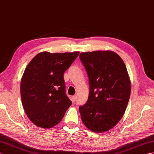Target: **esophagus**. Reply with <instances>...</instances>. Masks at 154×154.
I'll list each match as a JSON object with an SVG mask.
<instances>
[{
  "instance_id": "esophagus-1",
  "label": "esophagus",
  "mask_w": 154,
  "mask_h": 154,
  "mask_svg": "<svg viewBox=\"0 0 154 154\" xmlns=\"http://www.w3.org/2000/svg\"><path fill=\"white\" fill-rule=\"evenodd\" d=\"M76 99H77V96H73L72 97V100L73 102H75L76 101Z\"/></svg>"
}]
</instances>
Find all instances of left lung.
<instances>
[{"label":"left lung","mask_w":154,"mask_h":154,"mask_svg":"<svg viewBox=\"0 0 154 154\" xmlns=\"http://www.w3.org/2000/svg\"><path fill=\"white\" fill-rule=\"evenodd\" d=\"M89 78L86 103L79 107L82 122L90 131L103 133L119 122L127 108L131 81L123 60L112 51L81 53Z\"/></svg>","instance_id":"left-lung-1"}]
</instances>
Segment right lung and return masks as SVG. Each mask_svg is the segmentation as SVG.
Listing matches in <instances>:
<instances>
[{
	"label": "right lung",
	"instance_id": "right-lung-1",
	"mask_svg": "<svg viewBox=\"0 0 154 154\" xmlns=\"http://www.w3.org/2000/svg\"><path fill=\"white\" fill-rule=\"evenodd\" d=\"M79 52H41L27 65L21 81L26 115L38 127L49 129L64 116L72 101L66 95L64 73Z\"/></svg>",
	"mask_w": 154,
	"mask_h": 154
}]
</instances>
